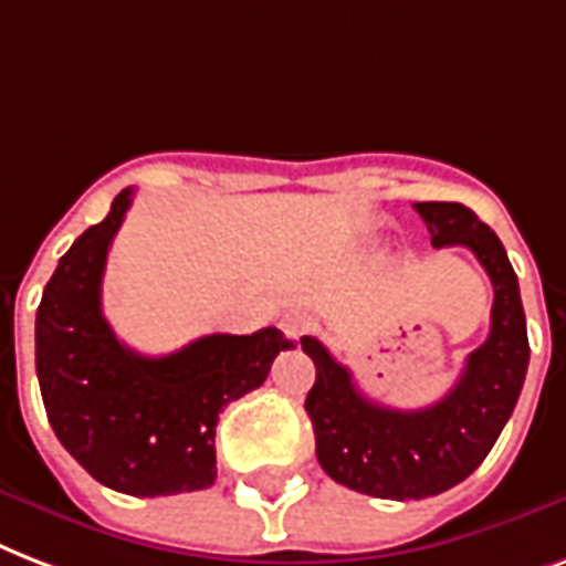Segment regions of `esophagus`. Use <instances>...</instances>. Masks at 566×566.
Returning <instances> with one entry per match:
<instances>
[{"label": "esophagus", "instance_id": "1", "mask_svg": "<svg viewBox=\"0 0 566 566\" xmlns=\"http://www.w3.org/2000/svg\"><path fill=\"white\" fill-rule=\"evenodd\" d=\"M280 327H283V333H286L289 339H301V336L313 327V318L304 313H289Z\"/></svg>", "mask_w": 566, "mask_h": 566}]
</instances>
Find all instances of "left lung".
<instances>
[{"label": "left lung", "mask_w": 566, "mask_h": 566, "mask_svg": "<svg viewBox=\"0 0 566 566\" xmlns=\"http://www.w3.org/2000/svg\"><path fill=\"white\" fill-rule=\"evenodd\" d=\"M433 248L463 244L493 283L490 333L467 357L449 396L422 410L378 405L315 336L301 348L315 363L306 396L315 454L336 484L378 499H424L470 479L511 419L528 369V333L520 283L499 235L463 203H416Z\"/></svg>", "instance_id": "1"}]
</instances>
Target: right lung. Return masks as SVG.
<instances>
[{"label":"right lung","instance_id":"right-lung-1","mask_svg":"<svg viewBox=\"0 0 566 566\" xmlns=\"http://www.w3.org/2000/svg\"><path fill=\"white\" fill-rule=\"evenodd\" d=\"M129 203L133 188H124L43 289L34 318L43 407L61 446L105 488L126 496L206 490L218 472V413L262 387L292 343L277 327L209 333L165 357L120 343L103 315V271Z\"/></svg>","mask_w":566,"mask_h":566}]
</instances>
